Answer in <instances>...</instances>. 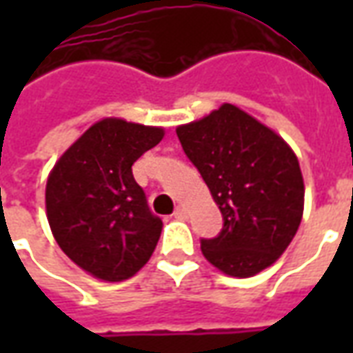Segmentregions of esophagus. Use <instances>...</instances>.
Wrapping results in <instances>:
<instances>
[{"mask_svg": "<svg viewBox=\"0 0 353 353\" xmlns=\"http://www.w3.org/2000/svg\"><path fill=\"white\" fill-rule=\"evenodd\" d=\"M174 217H176V219H185V217H187V210H185L183 206H177L176 212H174Z\"/></svg>", "mask_w": 353, "mask_h": 353, "instance_id": "1", "label": "esophagus"}]
</instances>
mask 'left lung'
I'll use <instances>...</instances> for the list:
<instances>
[{"label": "left lung", "instance_id": "8db88e82", "mask_svg": "<svg viewBox=\"0 0 353 353\" xmlns=\"http://www.w3.org/2000/svg\"><path fill=\"white\" fill-rule=\"evenodd\" d=\"M176 132L223 215L221 232L200 242L204 257L234 278L276 263L303 219L304 181L293 149L232 103Z\"/></svg>", "mask_w": 353, "mask_h": 353}]
</instances>
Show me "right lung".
Listing matches in <instances>:
<instances>
[{"instance_id":"add662e5","label":"right lung","mask_w":353,"mask_h":353,"mask_svg":"<svg viewBox=\"0 0 353 353\" xmlns=\"http://www.w3.org/2000/svg\"><path fill=\"white\" fill-rule=\"evenodd\" d=\"M164 138L157 126L103 119L65 151L47 179V219L62 252L105 281L132 278L153 255L161 217L132 164Z\"/></svg>"}]
</instances>
